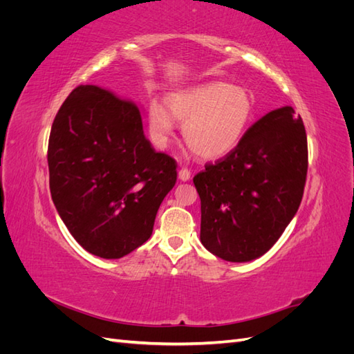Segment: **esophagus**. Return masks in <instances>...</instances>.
I'll return each mask as SVG.
<instances>
[{
  "instance_id": "34e87169",
  "label": "esophagus",
  "mask_w": 354,
  "mask_h": 354,
  "mask_svg": "<svg viewBox=\"0 0 354 354\" xmlns=\"http://www.w3.org/2000/svg\"><path fill=\"white\" fill-rule=\"evenodd\" d=\"M178 178H180L181 181L190 180V171H189L187 168H181V169L178 171Z\"/></svg>"
}]
</instances>
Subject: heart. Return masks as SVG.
I'll use <instances>...</instances> for the list:
<instances>
[{
    "label": "heart",
    "instance_id": "obj_1",
    "mask_svg": "<svg viewBox=\"0 0 354 354\" xmlns=\"http://www.w3.org/2000/svg\"><path fill=\"white\" fill-rule=\"evenodd\" d=\"M167 109L183 124L186 145L202 159H218L239 145L254 120L255 97L250 88L227 82H207L171 93ZM158 103L149 108V131L158 146L174 134V122Z\"/></svg>",
    "mask_w": 354,
    "mask_h": 354
}]
</instances>
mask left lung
<instances>
[{"mask_svg":"<svg viewBox=\"0 0 354 354\" xmlns=\"http://www.w3.org/2000/svg\"><path fill=\"white\" fill-rule=\"evenodd\" d=\"M307 165L301 116L283 106L260 118L232 152L194 177L202 245L232 263L266 254L298 211Z\"/></svg>","mask_w":354,"mask_h":354,"instance_id":"left-lung-1","label":"left lung"}]
</instances>
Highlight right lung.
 <instances>
[{
  "mask_svg": "<svg viewBox=\"0 0 354 354\" xmlns=\"http://www.w3.org/2000/svg\"><path fill=\"white\" fill-rule=\"evenodd\" d=\"M50 192L85 251L121 259L151 238L176 160L156 152L133 102L80 85L63 102L48 140Z\"/></svg>",
  "mask_w": 354,
  "mask_h": 354,
  "instance_id": "right-lung-1",
  "label": "right lung"
}]
</instances>
